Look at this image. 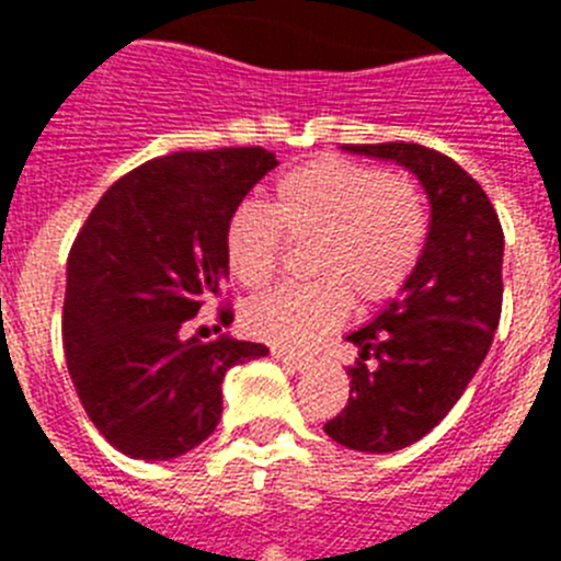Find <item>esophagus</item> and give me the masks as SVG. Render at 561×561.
Masks as SVG:
<instances>
[{
	"label": "esophagus",
	"instance_id": "1",
	"mask_svg": "<svg viewBox=\"0 0 561 561\" xmlns=\"http://www.w3.org/2000/svg\"><path fill=\"white\" fill-rule=\"evenodd\" d=\"M272 356H275L277 362H284L286 368L291 370H306L309 368V356H300V354H291V351H284V348H272Z\"/></svg>",
	"mask_w": 561,
	"mask_h": 561
}]
</instances>
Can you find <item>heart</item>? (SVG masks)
<instances>
[{
  "instance_id": "obj_1",
  "label": "heart",
  "mask_w": 561,
  "mask_h": 561,
  "mask_svg": "<svg viewBox=\"0 0 561 561\" xmlns=\"http://www.w3.org/2000/svg\"><path fill=\"white\" fill-rule=\"evenodd\" d=\"M280 230L295 241L314 238V284L280 286L244 309V329L284 348H306L334 329L351 295L359 304L393 297L415 272L427 241V210L419 187L359 162L323 157L277 180L270 210L238 207L227 221L230 275L261 289L280 261Z\"/></svg>"
}]
</instances>
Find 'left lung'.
Segmentation results:
<instances>
[{
    "label": "left lung",
    "instance_id": "1",
    "mask_svg": "<svg viewBox=\"0 0 561 561\" xmlns=\"http://www.w3.org/2000/svg\"><path fill=\"white\" fill-rule=\"evenodd\" d=\"M396 162L430 199L421 261L368 325L345 340L359 348L348 368L351 396L325 424L329 438L356 453H396L438 424L492 348L503 306V227L483 187L455 160L415 142L342 146ZM374 355V369L364 359Z\"/></svg>",
    "mask_w": 561,
    "mask_h": 561
}]
</instances>
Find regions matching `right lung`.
<instances>
[{"mask_svg": "<svg viewBox=\"0 0 561 561\" xmlns=\"http://www.w3.org/2000/svg\"><path fill=\"white\" fill-rule=\"evenodd\" d=\"M277 165L266 148L176 151L114 182L67 257L64 354L83 410L114 449L171 460L221 419L232 365L270 354L261 342L187 336L230 266L225 230ZM221 323H232L221 311Z\"/></svg>", "mask_w": 561, "mask_h": 561, "instance_id": "add662e5", "label": "right lung"}]
</instances>
